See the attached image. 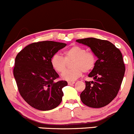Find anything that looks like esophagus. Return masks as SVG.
Here are the masks:
<instances>
[{"mask_svg": "<svg viewBox=\"0 0 134 134\" xmlns=\"http://www.w3.org/2000/svg\"><path fill=\"white\" fill-rule=\"evenodd\" d=\"M68 85H73V84H75V82H68Z\"/></svg>", "mask_w": 134, "mask_h": 134, "instance_id": "obj_1", "label": "esophagus"}]
</instances>
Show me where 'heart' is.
Returning <instances> with one entry per match:
<instances>
[{
    "mask_svg": "<svg viewBox=\"0 0 134 134\" xmlns=\"http://www.w3.org/2000/svg\"><path fill=\"white\" fill-rule=\"evenodd\" d=\"M64 57L55 54L50 59V64L55 71L62 73L66 67V62L74 60L72 69L62 73L61 77L68 81H75L82 75L83 72L90 71L94 67L96 57L93 53L86 52V48L75 45L64 52Z\"/></svg>",
    "mask_w": 134,
    "mask_h": 134,
    "instance_id": "heart-1",
    "label": "heart"
}]
</instances>
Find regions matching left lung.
<instances>
[{
    "mask_svg": "<svg viewBox=\"0 0 134 134\" xmlns=\"http://www.w3.org/2000/svg\"><path fill=\"white\" fill-rule=\"evenodd\" d=\"M90 47L98 60L86 81V88L80 99L86 105L100 108L107 105L118 94L125 75V67L120 50L107 40L88 38L76 40Z\"/></svg>",
    "mask_w": 134,
    "mask_h": 134,
    "instance_id": "8db88e82",
    "label": "left lung"
}]
</instances>
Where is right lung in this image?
<instances>
[{
    "label": "right lung",
    "instance_id": "right-lung-1",
    "mask_svg": "<svg viewBox=\"0 0 134 134\" xmlns=\"http://www.w3.org/2000/svg\"><path fill=\"white\" fill-rule=\"evenodd\" d=\"M66 46L63 43L40 41L29 44L17 54L14 77L21 97L34 109L49 110L61 103L62 89L68 82L55 81L59 75L52 67L50 59Z\"/></svg>",
    "mask_w": 134,
    "mask_h": 134
}]
</instances>
